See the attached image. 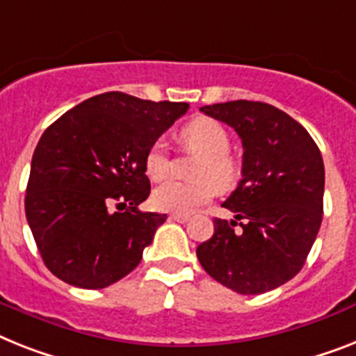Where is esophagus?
I'll list each match as a JSON object with an SVG mask.
<instances>
[{"instance_id": "esophagus-1", "label": "esophagus", "mask_w": 356, "mask_h": 356, "mask_svg": "<svg viewBox=\"0 0 356 356\" xmlns=\"http://www.w3.org/2000/svg\"><path fill=\"white\" fill-rule=\"evenodd\" d=\"M171 220H175V222H180V224H185V222H189V214L175 213V214H171Z\"/></svg>"}]
</instances>
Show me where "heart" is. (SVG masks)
<instances>
[{
  "mask_svg": "<svg viewBox=\"0 0 356 356\" xmlns=\"http://www.w3.org/2000/svg\"><path fill=\"white\" fill-rule=\"evenodd\" d=\"M185 147L200 152L193 176L195 181L169 180L152 191V205L167 213H191L198 205L213 198L214 185L225 189L236 180L238 163L229 152L231 138L227 129L207 116H198L184 125L180 132ZM145 175L152 181L163 180L169 175V152L163 140H156L147 149L143 158Z\"/></svg>",
  "mask_w": 356,
  "mask_h": 356,
  "instance_id": "obj_1",
  "label": "heart"
}]
</instances>
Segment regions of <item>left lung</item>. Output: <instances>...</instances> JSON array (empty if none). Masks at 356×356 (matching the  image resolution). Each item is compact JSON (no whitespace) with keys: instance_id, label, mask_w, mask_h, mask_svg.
I'll use <instances>...</instances> for the list:
<instances>
[{"instance_id":"8db88e82","label":"left lung","mask_w":356,"mask_h":356,"mask_svg":"<svg viewBox=\"0 0 356 356\" xmlns=\"http://www.w3.org/2000/svg\"><path fill=\"white\" fill-rule=\"evenodd\" d=\"M202 113L227 123L243 145L242 180L225 200L234 220L214 218L196 257L209 277L240 295H260L296 277L324 213V160L315 140L280 108L236 99Z\"/></svg>"}]
</instances>
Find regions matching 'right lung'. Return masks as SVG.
I'll list each match as a JSON object with an SVG mask.
<instances>
[{
    "mask_svg": "<svg viewBox=\"0 0 356 356\" xmlns=\"http://www.w3.org/2000/svg\"><path fill=\"white\" fill-rule=\"evenodd\" d=\"M187 108L104 92L47 127L32 156L25 213L54 277L104 289L140 264L167 218L138 209L151 193L143 158Z\"/></svg>",
    "mask_w": 356,
    "mask_h": 356,
    "instance_id": "1",
    "label": "right lung"
}]
</instances>
